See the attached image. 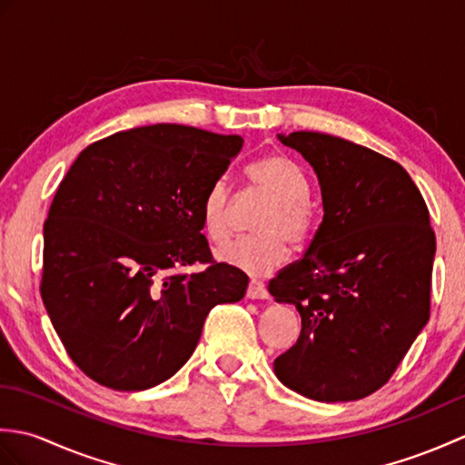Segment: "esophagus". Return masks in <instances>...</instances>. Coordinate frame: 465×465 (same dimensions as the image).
Segmentation results:
<instances>
[{
	"label": "esophagus",
	"instance_id": "1",
	"mask_svg": "<svg viewBox=\"0 0 465 465\" xmlns=\"http://www.w3.org/2000/svg\"><path fill=\"white\" fill-rule=\"evenodd\" d=\"M245 295H248V300H268V290H265V285L260 282V280H250L248 283V292H245Z\"/></svg>",
	"mask_w": 465,
	"mask_h": 465
}]
</instances>
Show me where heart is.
<instances>
[{"label": "heart", "mask_w": 465, "mask_h": 465, "mask_svg": "<svg viewBox=\"0 0 465 465\" xmlns=\"http://www.w3.org/2000/svg\"><path fill=\"white\" fill-rule=\"evenodd\" d=\"M252 192L270 197L255 220V235L235 240L217 250V260L245 273H270L285 262L290 245H305L318 230V212L308 200V182L302 167L285 153H268L245 167ZM230 187L213 182L202 200V230L213 243L232 233Z\"/></svg>", "instance_id": "heart-1"}]
</instances>
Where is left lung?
Segmentation results:
<instances>
[{
	"label": "left lung",
	"mask_w": 465,
	"mask_h": 465,
	"mask_svg": "<svg viewBox=\"0 0 465 465\" xmlns=\"http://www.w3.org/2000/svg\"><path fill=\"white\" fill-rule=\"evenodd\" d=\"M280 140L318 173L323 222L303 258L270 280L275 302L302 315L273 371L315 401L361 400L388 383L430 320L428 205L408 172L370 147L318 132Z\"/></svg>",
	"instance_id": "1"
}]
</instances>
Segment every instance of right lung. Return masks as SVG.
Returning a JSON list of instances; mask_svg holds the SVG:
<instances>
[{"instance_id":"obj_1","label":"right lung","mask_w":465,"mask_h":465,"mask_svg":"<svg viewBox=\"0 0 465 465\" xmlns=\"http://www.w3.org/2000/svg\"><path fill=\"white\" fill-rule=\"evenodd\" d=\"M242 145L157 124L94 142L69 167L44 223L39 292L87 378L117 391L170 380L210 310L243 298L248 275L213 260L200 215Z\"/></svg>"}]
</instances>
